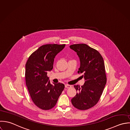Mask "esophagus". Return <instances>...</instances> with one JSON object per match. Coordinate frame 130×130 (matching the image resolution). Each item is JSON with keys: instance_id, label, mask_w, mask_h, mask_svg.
I'll use <instances>...</instances> for the list:
<instances>
[{"instance_id": "1", "label": "esophagus", "mask_w": 130, "mask_h": 130, "mask_svg": "<svg viewBox=\"0 0 130 130\" xmlns=\"http://www.w3.org/2000/svg\"><path fill=\"white\" fill-rule=\"evenodd\" d=\"M65 87L66 88H70L71 87V86L69 85H68V84H66V85H65Z\"/></svg>"}]
</instances>
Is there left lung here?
<instances>
[{
    "label": "left lung",
    "mask_w": 130,
    "mask_h": 130,
    "mask_svg": "<svg viewBox=\"0 0 130 130\" xmlns=\"http://www.w3.org/2000/svg\"><path fill=\"white\" fill-rule=\"evenodd\" d=\"M70 47L79 57L78 73L83 74L81 77L85 81L81 87L74 85L77 93L72 99V103L77 109L86 110L98 102L106 85L104 60L98 51L86 44H73Z\"/></svg>",
    "instance_id": "obj_1"
}]
</instances>
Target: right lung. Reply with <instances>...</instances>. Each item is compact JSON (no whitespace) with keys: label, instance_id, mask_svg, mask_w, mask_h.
Listing matches in <instances>:
<instances>
[{"label":"right lung","instance_id":"right-lung-1","mask_svg":"<svg viewBox=\"0 0 130 130\" xmlns=\"http://www.w3.org/2000/svg\"><path fill=\"white\" fill-rule=\"evenodd\" d=\"M66 44H46L40 46L29 57L25 68L26 83L30 96L39 108H53L64 88V84H51L47 72L53 69L55 56Z\"/></svg>","mask_w":130,"mask_h":130}]
</instances>
